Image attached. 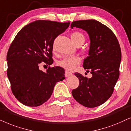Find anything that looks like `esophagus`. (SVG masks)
Masks as SVG:
<instances>
[{"label": "esophagus", "instance_id": "34e87169", "mask_svg": "<svg viewBox=\"0 0 131 131\" xmlns=\"http://www.w3.org/2000/svg\"><path fill=\"white\" fill-rule=\"evenodd\" d=\"M72 75V73L69 72V71H65V77H69L71 76Z\"/></svg>", "mask_w": 131, "mask_h": 131}]
</instances>
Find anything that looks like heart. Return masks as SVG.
Wrapping results in <instances>:
<instances>
[{"mask_svg": "<svg viewBox=\"0 0 131 131\" xmlns=\"http://www.w3.org/2000/svg\"><path fill=\"white\" fill-rule=\"evenodd\" d=\"M72 41L77 46L82 45L85 41V37L83 34L79 32H73L71 35ZM80 59L77 56L66 57L57 62L59 67L67 69V70H73L76 66L80 63Z\"/></svg>", "mask_w": 131, "mask_h": 131, "instance_id": "obj_1", "label": "heart"}]
</instances>
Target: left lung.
Wrapping results in <instances>:
<instances>
[{"mask_svg": "<svg viewBox=\"0 0 131 131\" xmlns=\"http://www.w3.org/2000/svg\"><path fill=\"white\" fill-rule=\"evenodd\" d=\"M71 27L81 28L89 35V56L84 60L83 67L92 74L88 78L75 73L80 83L72 90V95L84 107H97L110 97L119 77L122 57L120 44L113 31L98 21H74Z\"/></svg>", "mask_w": 131, "mask_h": 131, "instance_id": "1", "label": "left lung"}]
</instances>
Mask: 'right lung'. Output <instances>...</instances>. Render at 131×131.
I'll list each match as a JSON object with an SVG mask.
<instances>
[{
    "mask_svg": "<svg viewBox=\"0 0 131 131\" xmlns=\"http://www.w3.org/2000/svg\"><path fill=\"white\" fill-rule=\"evenodd\" d=\"M69 24L35 21L23 27L12 42L7 53V75L13 95L21 103L42 105L51 97L56 84L64 79L62 68L49 66L43 72L39 67L42 62L53 63L54 41Z\"/></svg>",
    "mask_w": 131,
    "mask_h": 131,
    "instance_id": "right-lung-1",
    "label": "right lung"
}]
</instances>
